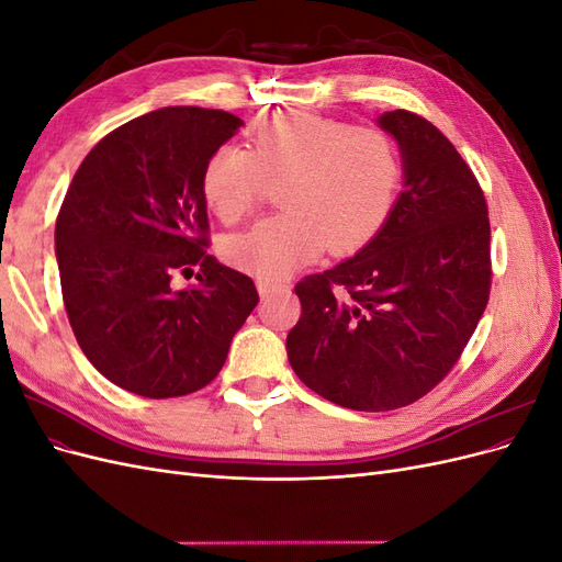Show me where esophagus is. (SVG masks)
Segmentation results:
<instances>
[{
  "label": "esophagus",
  "instance_id": "1",
  "mask_svg": "<svg viewBox=\"0 0 562 562\" xmlns=\"http://www.w3.org/2000/svg\"><path fill=\"white\" fill-rule=\"evenodd\" d=\"M258 291L262 297H269V295H277V293H283L288 291V285L283 281H277V279H258Z\"/></svg>",
  "mask_w": 562,
  "mask_h": 562
}]
</instances>
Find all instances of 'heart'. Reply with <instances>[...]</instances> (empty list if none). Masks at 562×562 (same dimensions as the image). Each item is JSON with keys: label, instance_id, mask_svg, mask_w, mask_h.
<instances>
[{"label": "heart", "instance_id": "heart-1", "mask_svg": "<svg viewBox=\"0 0 562 562\" xmlns=\"http://www.w3.org/2000/svg\"><path fill=\"white\" fill-rule=\"evenodd\" d=\"M281 180L285 211L225 239V260L262 279H281L330 246L353 252L389 220L403 159L386 131L307 112L262 116L248 149L220 145L201 171V194L225 225L252 215L265 184Z\"/></svg>", "mask_w": 562, "mask_h": 562}]
</instances>
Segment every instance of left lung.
I'll return each mask as SVG.
<instances>
[{
	"label": "left lung",
	"instance_id": "obj_1",
	"mask_svg": "<svg viewBox=\"0 0 562 562\" xmlns=\"http://www.w3.org/2000/svg\"><path fill=\"white\" fill-rule=\"evenodd\" d=\"M380 126L403 155V192L353 258L304 277L285 349L295 375L351 411L405 407L443 380L487 307V203L469 164L427 119L394 110Z\"/></svg>",
	"mask_w": 562,
	"mask_h": 562
}]
</instances>
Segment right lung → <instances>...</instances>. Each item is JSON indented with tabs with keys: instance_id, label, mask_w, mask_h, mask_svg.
Listing matches in <instances>:
<instances>
[{
	"instance_id": "right-lung-1",
	"label": "right lung",
	"mask_w": 562,
	"mask_h": 562,
	"mask_svg": "<svg viewBox=\"0 0 562 562\" xmlns=\"http://www.w3.org/2000/svg\"><path fill=\"white\" fill-rule=\"evenodd\" d=\"M241 124L206 108L147 112L108 133L67 187L56 220L67 318L95 370L138 396L213 382L260 300L250 277L206 252L201 171ZM194 266L200 283L180 292Z\"/></svg>"
}]
</instances>
